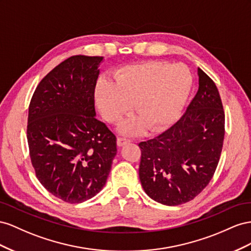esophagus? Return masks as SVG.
Instances as JSON below:
<instances>
[{"instance_id": "1", "label": "esophagus", "mask_w": 251, "mask_h": 251, "mask_svg": "<svg viewBox=\"0 0 251 251\" xmlns=\"http://www.w3.org/2000/svg\"><path fill=\"white\" fill-rule=\"evenodd\" d=\"M129 142H130L129 139H126V138H123V137H119L118 140H117L118 146H123V145L127 144V143H129Z\"/></svg>"}]
</instances>
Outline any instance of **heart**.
Returning <instances> with one entry per match:
<instances>
[{
	"instance_id": "1",
	"label": "heart",
	"mask_w": 251,
	"mask_h": 251,
	"mask_svg": "<svg viewBox=\"0 0 251 251\" xmlns=\"http://www.w3.org/2000/svg\"><path fill=\"white\" fill-rule=\"evenodd\" d=\"M114 78L116 84L107 80L97 83L96 101L109 123L119 122L133 104L138 119L121 126V131L128 134L139 132L144 125L153 132L170 125L182 111L191 88L187 68L162 62L124 67Z\"/></svg>"
}]
</instances>
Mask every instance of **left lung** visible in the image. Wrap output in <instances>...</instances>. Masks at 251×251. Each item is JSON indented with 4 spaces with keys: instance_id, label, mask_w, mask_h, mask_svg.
<instances>
[{
    "instance_id": "obj_1",
    "label": "left lung",
    "mask_w": 251,
    "mask_h": 251,
    "mask_svg": "<svg viewBox=\"0 0 251 251\" xmlns=\"http://www.w3.org/2000/svg\"><path fill=\"white\" fill-rule=\"evenodd\" d=\"M199 90L175 125L141 142L139 176L154 201L176 206L195 199L212 178L223 148L225 113L216 84L198 68Z\"/></svg>"
}]
</instances>
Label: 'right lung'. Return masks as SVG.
I'll return each instance as SVG.
<instances>
[{"label":"right lung","mask_w":251,"mask_h":251,"mask_svg":"<svg viewBox=\"0 0 251 251\" xmlns=\"http://www.w3.org/2000/svg\"><path fill=\"white\" fill-rule=\"evenodd\" d=\"M103 56L73 55L35 88L28 110L27 141L40 183L75 204L105 186L117 138L96 119L95 88Z\"/></svg>","instance_id":"obj_1"}]
</instances>
